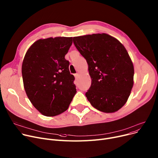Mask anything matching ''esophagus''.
<instances>
[{"instance_id":"esophagus-1","label":"esophagus","mask_w":158,"mask_h":158,"mask_svg":"<svg viewBox=\"0 0 158 158\" xmlns=\"http://www.w3.org/2000/svg\"><path fill=\"white\" fill-rule=\"evenodd\" d=\"M75 77L76 79H77L78 77H79V74L78 73H77V74H75Z\"/></svg>"}]
</instances>
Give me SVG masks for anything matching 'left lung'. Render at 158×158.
<instances>
[{"instance_id": "left-lung-1", "label": "left lung", "mask_w": 158, "mask_h": 158, "mask_svg": "<svg viewBox=\"0 0 158 158\" xmlns=\"http://www.w3.org/2000/svg\"><path fill=\"white\" fill-rule=\"evenodd\" d=\"M73 43L88 64L91 85L85 96L91 105L114 113L127 102L133 86L134 66L124 46L107 34L74 37Z\"/></svg>"}]
</instances>
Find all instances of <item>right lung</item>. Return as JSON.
<instances>
[{
    "mask_svg": "<svg viewBox=\"0 0 158 158\" xmlns=\"http://www.w3.org/2000/svg\"><path fill=\"white\" fill-rule=\"evenodd\" d=\"M72 37L40 39L27 51L22 62L23 87L28 98L43 115L53 117L67 110L77 93L65 55Z\"/></svg>",
    "mask_w": 158,
    "mask_h": 158,
    "instance_id": "add662e5",
    "label": "right lung"
}]
</instances>
